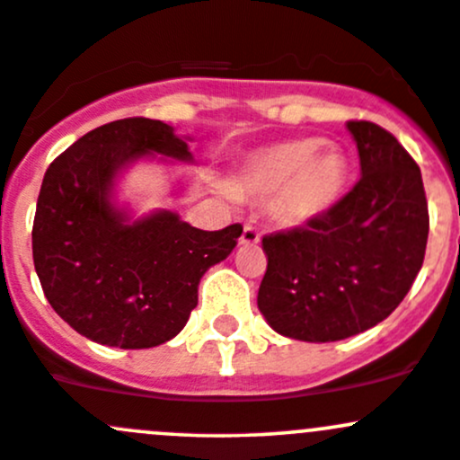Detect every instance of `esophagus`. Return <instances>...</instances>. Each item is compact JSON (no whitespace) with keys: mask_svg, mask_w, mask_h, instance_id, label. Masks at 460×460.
I'll return each instance as SVG.
<instances>
[{"mask_svg":"<svg viewBox=\"0 0 460 460\" xmlns=\"http://www.w3.org/2000/svg\"><path fill=\"white\" fill-rule=\"evenodd\" d=\"M260 243V234L256 226L247 225L243 229V235H240V244H247V247H253V244Z\"/></svg>","mask_w":460,"mask_h":460,"instance_id":"obj_1","label":"esophagus"}]
</instances>
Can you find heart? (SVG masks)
I'll return each instance as SVG.
<instances>
[{
    "label": "heart",
    "mask_w": 460,
    "mask_h": 460,
    "mask_svg": "<svg viewBox=\"0 0 460 460\" xmlns=\"http://www.w3.org/2000/svg\"><path fill=\"white\" fill-rule=\"evenodd\" d=\"M349 180V162L320 137L264 146L247 157L238 173L244 191L273 196V217L300 226L324 216L341 200Z\"/></svg>",
    "instance_id": "1"
}]
</instances>
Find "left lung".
Listing matches in <instances>:
<instances>
[{"label":"left lung","instance_id":"left-lung-1","mask_svg":"<svg viewBox=\"0 0 460 460\" xmlns=\"http://www.w3.org/2000/svg\"><path fill=\"white\" fill-rule=\"evenodd\" d=\"M360 175L324 216L262 238L258 309L278 333L333 342L385 320L414 285L429 234L414 157L389 131L351 119Z\"/></svg>","mask_w":460,"mask_h":460}]
</instances>
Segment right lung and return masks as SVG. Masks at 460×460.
<instances>
[{"label": "right lung", "mask_w": 460, "mask_h": 460, "mask_svg": "<svg viewBox=\"0 0 460 460\" xmlns=\"http://www.w3.org/2000/svg\"><path fill=\"white\" fill-rule=\"evenodd\" d=\"M148 153L191 160L169 124L115 119L82 136L46 169L32 222V260L58 316L119 349H146L182 332L208 267L234 252L243 225L202 231L173 211L128 222L111 202L122 169Z\"/></svg>", "instance_id": "right-lung-1"}]
</instances>
